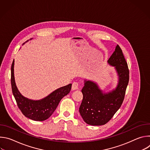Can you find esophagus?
I'll return each mask as SVG.
<instances>
[{
  "mask_svg": "<svg viewBox=\"0 0 150 150\" xmlns=\"http://www.w3.org/2000/svg\"><path fill=\"white\" fill-rule=\"evenodd\" d=\"M78 88H79V83L78 82H74L72 83V90H78Z\"/></svg>",
  "mask_w": 150,
  "mask_h": 150,
  "instance_id": "esophagus-1",
  "label": "esophagus"
}]
</instances>
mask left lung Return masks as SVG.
Listing matches in <instances>:
<instances>
[{"label": "left lung", "mask_w": 150, "mask_h": 150, "mask_svg": "<svg viewBox=\"0 0 150 150\" xmlns=\"http://www.w3.org/2000/svg\"><path fill=\"white\" fill-rule=\"evenodd\" d=\"M108 62L115 67L117 72L118 83L116 87L109 92L104 93L97 83L85 80L81 90L83 99L79 111L84 122L90 125H105L113 117L123 103L129 82L127 64L118 45Z\"/></svg>", "instance_id": "8db88e82"}]
</instances>
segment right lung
Listing matches in <instances>:
<instances>
[{
  "label": "right lung",
  "instance_id": "1",
  "mask_svg": "<svg viewBox=\"0 0 150 150\" xmlns=\"http://www.w3.org/2000/svg\"><path fill=\"white\" fill-rule=\"evenodd\" d=\"M11 86L13 95L23 114L31 120L43 121L52 116L62 98L69 93L72 83L56 90L41 100H33L26 98L20 93L16 87L14 77L13 60L11 66Z\"/></svg>",
  "mask_w": 150,
  "mask_h": 150
}]
</instances>
